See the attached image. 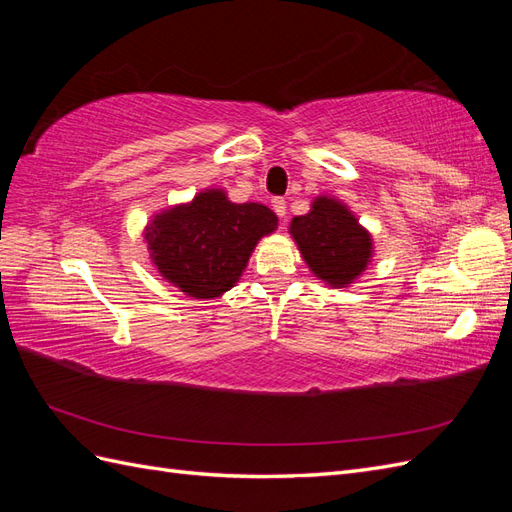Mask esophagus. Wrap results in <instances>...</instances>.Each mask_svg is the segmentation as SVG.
Masks as SVG:
<instances>
[{"label":"esophagus","mask_w":512,"mask_h":512,"mask_svg":"<svg viewBox=\"0 0 512 512\" xmlns=\"http://www.w3.org/2000/svg\"><path fill=\"white\" fill-rule=\"evenodd\" d=\"M271 207L277 213V218H284V215H286V200L284 198H273Z\"/></svg>","instance_id":"1"}]
</instances>
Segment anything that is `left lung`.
Segmentation results:
<instances>
[{
    "label": "left lung",
    "instance_id": "obj_1",
    "mask_svg": "<svg viewBox=\"0 0 512 512\" xmlns=\"http://www.w3.org/2000/svg\"><path fill=\"white\" fill-rule=\"evenodd\" d=\"M299 250L320 280L346 286L367 267L371 239L354 215L333 198H316L312 211L290 224Z\"/></svg>",
    "mask_w": 512,
    "mask_h": 512
}]
</instances>
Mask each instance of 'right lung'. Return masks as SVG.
Masks as SVG:
<instances>
[{
    "mask_svg": "<svg viewBox=\"0 0 512 512\" xmlns=\"http://www.w3.org/2000/svg\"><path fill=\"white\" fill-rule=\"evenodd\" d=\"M277 226L258 203L235 205L220 190L158 215L147 232L153 262L190 297H218L241 277L254 245Z\"/></svg>",
    "mask_w": 512,
    "mask_h": 512,
    "instance_id": "right-lung-1",
    "label": "right lung"
}]
</instances>
